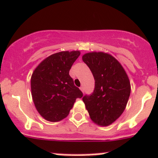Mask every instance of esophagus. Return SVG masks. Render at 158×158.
I'll list each match as a JSON object with an SVG mask.
<instances>
[{
    "label": "esophagus",
    "mask_w": 158,
    "mask_h": 158,
    "mask_svg": "<svg viewBox=\"0 0 158 158\" xmlns=\"http://www.w3.org/2000/svg\"><path fill=\"white\" fill-rule=\"evenodd\" d=\"M80 89H81V91H82V93H84V86H81V87H80Z\"/></svg>",
    "instance_id": "1"
}]
</instances>
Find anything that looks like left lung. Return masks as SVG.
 Returning <instances> with one entry per match:
<instances>
[{
	"label": "left lung",
	"mask_w": 158,
	"mask_h": 158,
	"mask_svg": "<svg viewBox=\"0 0 158 158\" xmlns=\"http://www.w3.org/2000/svg\"><path fill=\"white\" fill-rule=\"evenodd\" d=\"M82 60L95 79L93 93L83 97V102L93 122L107 126L126 107L131 93L130 81L119 62L107 53H87Z\"/></svg>",
	"instance_id": "obj_1"
}]
</instances>
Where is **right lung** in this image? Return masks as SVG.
Segmentation results:
<instances>
[{
  "label": "right lung",
  "mask_w": 158,
  "mask_h": 158,
  "mask_svg": "<svg viewBox=\"0 0 158 158\" xmlns=\"http://www.w3.org/2000/svg\"><path fill=\"white\" fill-rule=\"evenodd\" d=\"M81 54L79 51H61L48 56L31 76V93L37 111L49 122L66 117L76 99L83 93L74 86L69 70Z\"/></svg>",
  "instance_id": "right-lung-1"
}]
</instances>
